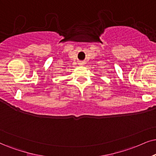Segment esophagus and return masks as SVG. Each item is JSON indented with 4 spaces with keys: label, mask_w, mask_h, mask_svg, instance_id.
<instances>
[{
    "label": "esophagus",
    "mask_w": 156,
    "mask_h": 156,
    "mask_svg": "<svg viewBox=\"0 0 156 156\" xmlns=\"http://www.w3.org/2000/svg\"><path fill=\"white\" fill-rule=\"evenodd\" d=\"M80 64H83V63H80Z\"/></svg>",
    "instance_id": "esophagus-1"
}]
</instances>
